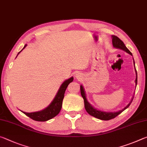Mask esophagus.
<instances>
[{
  "instance_id": "34e87169",
  "label": "esophagus",
  "mask_w": 147,
  "mask_h": 147,
  "mask_svg": "<svg viewBox=\"0 0 147 147\" xmlns=\"http://www.w3.org/2000/svg\"><path fill=\"white\" fill-rule=\"evenodd\" d=\"M75 76L76 77V78H80V74H76Z\"/></svg>"
}]
</instances>
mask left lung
<instances>
[{
    "label": "left lung",
    "instance_id": "left-lung-1",
    "mask_svg": "<svg viewBox=\"0 0 147 147\" xmlns=\"http://www.w3.org/2000/svg\"><path fill=\"white\" fill-rule=\"evenodd\" d=\"M111 37H112V44L114 47H115L117 49L123 50V51H124L127 53L130 54V55L132 56V54L131 53V52L129 51L127 48H126L125 45L124 44L123 42L122 41L121 39L118 38V37H117L115 36H112ZM134 65H135L134 61ZM135 70L136 73V85L137 86V82H138V75H137V71H136V67H135ZM80 92H81V95L84 98V106H85V109L87 111V112H88L89 115H91V116L100 119V120H104V121H108V120H110V119H112L113 118L116 117L117 116L119 115V114L123 112L124 109H126V108H128L133 100V98L131 99L130 103H129L127 105V106H126L123 109L117 112H105V111H102L100 110H98V109L93 108V107L88 102V101L86 98L85 91H84L83 86L82 85L80 86Z\"/></svg>",
    "mask_w": 147,
    "mask_h": 147
}]
</instances>
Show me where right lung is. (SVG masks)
<instances>
[{"mask_svg":"<svg viewBox=\"0 0 147 147\" xmlns=\"http://www.w3.org/2000/svg\"><path fill=\"white\" fill-rule=\"evenodd\" d=\"M26 45H24L23 49L19 52L18 54L25 48ZM73 81V77L66 80L64 82L61 84L60 88L57 93L55 98H54L53 102L50 104V105L47 107L45 109L40 111H37V112H32V113H26L24 111H22L23 113L25 114L26 115L29 117L30 118L33 119L36 121H47L50 119H53L54 117H56L59 113L61 106H62V102L64 98V94L69 84Z\"/></svg>","mask_w":147,"mask_h":147,"instance_id":"right-lung-1","label":"right lung"}]
</instances>
